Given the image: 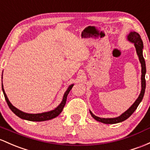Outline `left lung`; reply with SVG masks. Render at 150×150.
I'll return each instance as SVG.
<instances>
[{"label":"left lung","instance_id":"1","mask_svg":"<svg viewBox=\"0 0 150 150\" xmlns=\"http://www.w3.org/2000/svg\"><path fill=\"white\" fill-rule=\"evenodd\" d=\"M127 40L130 42L133 43L134 44L135 49H136L137 54L138 57H139V60L140 63H141L142 66V76H141V83H142V90L140 94L138 96V98L137 99V100L134 101V103L131 106L126 112H124L123 114H121L119 117H115V118H101V117H96L95 116L91 111L89 110L90 114H91V117L96 120L98 122H100L101 123L104 124H117L120 123V122H123V121L126 120L127 119H128L130 116L134 113L135 110L137 109L139 104H140L142 100L143 99V96H144V91H145V88H146V81H145V74H146V64H145V61H144V57H143V54H142V49H143V42L142 40L141 37H140L139 34L138 33L135 31H132L129 33V35L127 36Z\"/></svg>","mask_w":150,"mask_h":150}]
</instances>
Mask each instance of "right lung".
<instances>
[{"label": "right lung", "instance_id": "add662e5", "mask_svg": "<svg viewBox=\"0 0 150 150\" xmlns=\"http://www.w3.org/2000/svg\"><path fill=\"white\" fill-rule=\"evenodd\" d=\"M74 84L70 85L69 86L67 90L66 91V92L64 93V96H63L62 101L61 102V104L58 106L56 109H54V110L49 111L47 112H43V113H38V114H28L25 113V112H22V111L19 110L17 108H16L14 106L12 105V104L10 102V101L8 100L7 97V95H6V92L4 91V85L2 83V90L3 92H4L5 99H6V102H7L9 108L11 109V110L16 115L18 116L20 118L23 119V120H28V121H32V122H42V121H46L49 120H52V119L55 118V117L59 116L61 112H62L63 109H64V106H65L66 102H67V98L68 96L69 91H71L72 87H73Z\"/></svg>", "mask_w": 150, "mask_h": 150}]
</instances>
